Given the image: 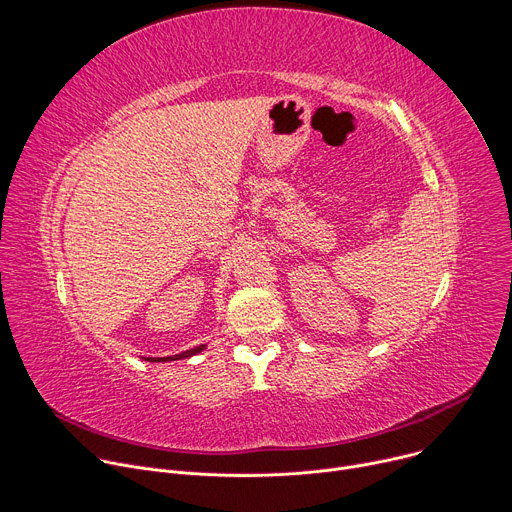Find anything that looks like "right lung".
I'll use <instances>...</instances> for the list:
<instances>
[{"label":"right lung","mask_w":512,"mask_h":512,"mask_svg":"<svg viewBox=\"0 0 512 512\" xmlns=\"http://www.w3.org/2000/svg\"><path fill=\"white\" fill-rule=\"evenodd\" d=\"M206 346L204 344H200V346H194V348H190V350H184V352H180V354H172V356H160V358H145L148 362H168V360H182V358H190V356H194V354H198V352H202Z\"/></svg>","instance_id":"add662e5"}]
</instances>
